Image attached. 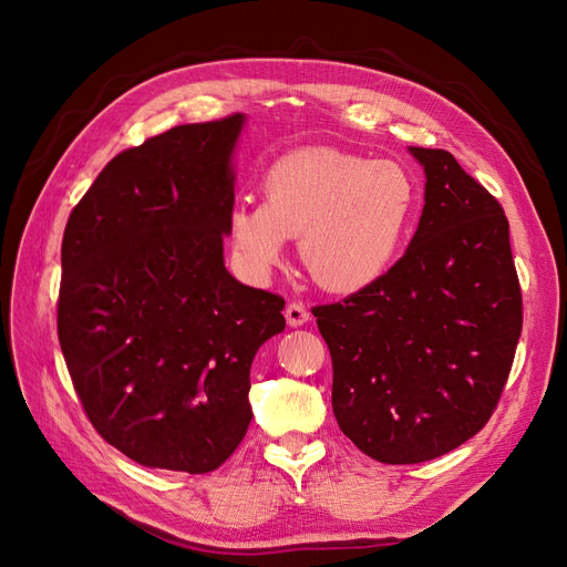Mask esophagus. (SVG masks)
I'll return each instance as SVG.
<instances>
[{
  "label": "esophagus",
  "instance_id": "1",
  "mask_svg": "<svg viewBox=\"0 0 567 567\" xmlns=\"http://www.w3.org/2000/svg\"><path fill=\"white\" fill-rule=\"evenodd\" d=\"M286 321L290 326H302V323L310 321V310H307L302 302H296V300L288 302L286 305Z\"/></svg>",
  "mask_w": 567,
  "mask_h": 567
}]
</instances>
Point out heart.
I'll return each instance as SVG.
<instances>
[{
	"label": "heart",
	"instance_id": "obj_1",
	"mask_svg": "<svg viewBox=\"0 0 567 567\" xmlns=\"http://www.w3.org/2000/svg\"><path fill=\"white\" fill-rule=\"evenodd\" d=\"M265 200L244 198L229 213V241L255 281L284 260L300 236V260L333 293H354L394 265L414 221L419 186L394 161H367L338 148H302L271 163Z\"/></svg>",
	"mask_w": 567,
	"mask_h": 567
}]
</instances>
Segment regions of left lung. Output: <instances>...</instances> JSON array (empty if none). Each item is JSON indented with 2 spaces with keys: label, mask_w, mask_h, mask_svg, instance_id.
Segmentation results:
<instances>
[{
  "label": "left lung",
  "mask_w": 567,
  "mask_h": 567,
  "mask_svg": "<svg viewBox=\"0 0 567 567\" xmlns=\"http://www.w3.org/2000/svg\"><path fill=\"white\" fill-rule=\"evenodd\" d=\"M425 205L379 281L312 310L333 362V414L367 456L421 463L494 414L523 331L508 219L450 151L409 146Z\"/></svg>",
  "instance_id": "obj_1"
}]
</instances>
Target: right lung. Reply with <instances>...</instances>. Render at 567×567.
<instances>
[{"mask_svg":"<svg viewBox=\"0 0 567 567\" xmlns=\"http://www.w3.org/2000/svg\"><path fill=\"white\" fill-rule=\"evenodd\" d=\"M244 115L179 125L101 169L63 231L59 342L84 414L148 468L210 473L246 437L250 364L284 298L225 267Z\"/></svg>","mask_w":567,"mask_h":567,"instance_id":"add662e5","label":"right lung"}]
</instances>
